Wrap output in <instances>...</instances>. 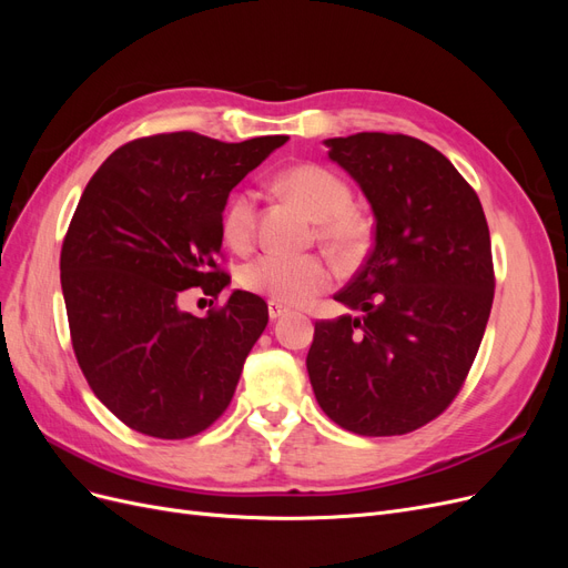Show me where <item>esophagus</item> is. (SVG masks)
Wrapping results in <instances>:
<instances>
[{
    "mask_svg": "<svg viewBox=\"0 0 568 568\" xmlns=\"http://www.w3.org/2000/svg\"><path fill=\"white\" fill-rule=\"evenodd\" d=\"M288 311H286V305H282V303H277V301H270L267 303V315H270V320H280V317H284Z\"/></svg>",
    "mask_w": 568,
    "mask_h": 568,
    "instance_id": "obj_1",
    "label": "esophagus"
}]
</instances>
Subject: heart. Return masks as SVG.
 Wrapping results in <instances>:
<instances>
[{
    "instance_id": "obj_1",
    "label": "heart",
    "mask_w": 568,
    "mask_h": 568,
    "mask_svg": "<svg viewBox=\"0 0 568 568\" xmlns=\"http://www.w3.org/2000/svg\"><path fill=\"white\" fill-rule=\"evenodd\" d=\"M280 186L317 217V234L338 255H355L369 234L367 220L353 209L351 184L320 163H298L280 173ZM257 227V199L236 192L222 211V236L234 251L251 248ZM334 272L320 255L265 251L239 270V284L251 294L284 305H301L332 286Z\"/></svg>"
}]
</instances>
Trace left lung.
Segmentation results:
<instances>
[{
  "label": "left lung",
  "instance_id": "obj_1",
  "mask_svg": "<svg viewBox=\"0 0 568 568\" xmlns=\"http://www.w3.org/2000/svg\"><path fill=\"white\" fill-rule=\"evenodd\" d=\"M363 186L374 246L334 296L357 315L315 322L307 374L324 415L359 436H403L457 398L495 296L488 222L471 184L417 136L326 140Z\"/></svg>",
  "mask_w": 568,
  "mask_h": 568
}]
</instances>
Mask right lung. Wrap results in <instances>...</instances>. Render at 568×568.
<instances>
[{"label":"right lung","mask_w":568,"mask_h":568,"mask_svg":"<svg viewBox=\"0 0 568 568\" xmlns=\"http://www.w3.org/2000/svg\"><path fill=\"white\" fill-rule=\"evenodd\" d=\"M286 140L140 136L84 186L61 246L68 326L90 388L134 432L180 440L227 409L267 303L234 291L196 317L178 301L186 288L217 298L227 286L217 263L227 196Z\"/></svg>","instance_id":"obj_1"}]
</instances>
